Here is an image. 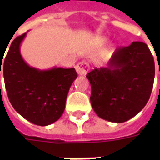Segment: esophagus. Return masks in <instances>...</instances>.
<instances>
[{
	"label": "esophagus",
	"mask_w": 160,
	"mask_h": 160,
	"mask_svg": "<svg viewBox=\"0 0 160 160\" xmlns=\"http://www.w3.org/2000/svg\"><path fill=\"white\" fill-rule=\"evenodd\" d=\"M75 68H76L77 73L79 75H85V74H87V71L89 70V65L87 62L82 61L77 64L75 66Z\"/></svg>",
	"instance_id": "esophagus-1"
}]
</instances>
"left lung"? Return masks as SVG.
I'll list each match as a JSON object with an SVG mask.
<instances>
[{
	"label": "left lung",
	"instance_id": "left-lung-1",
	"mask_svg": "<svg viewBox=\"0 0 160 160\" xmlns=\"http://www.w3.org/2000/svg\"><path fill=\"white\" fill-rule=\"evenodd\" d=\"M154 75V60L146 43L133 42L118 48L108 67L87 74L93 111L102 119L118 123L134 118L148 103Z\"/></svg>",
	"mask_w": 160,
	"mask_h": 160
}]
</instances>
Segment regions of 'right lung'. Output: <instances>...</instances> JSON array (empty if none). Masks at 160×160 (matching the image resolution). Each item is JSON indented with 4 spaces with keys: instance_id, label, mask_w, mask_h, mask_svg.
Returning a JSON list of instances; mask_svg holds the SVG:
<instances>
[{
    "instance_id": "right-lung-1",
    "label": "right lung",
    "mask_w": 160,
    "mask_h": 160,
    "mask_svg": "<svg viewBox=\"0 0 160 160\" xmlns=\"http://www.w3.org/2000/svg\"><path fill=\"white\" fill-rule=\"evenodd\" d=\"M26 33L17 37L4 58L2 68L9 101L18 113L32 123L47 126L61 118L68 91L77 78L75 69L30 67L20 54ZM3 56L0 57V75Z\"/></svg>"
}]
</instances>
